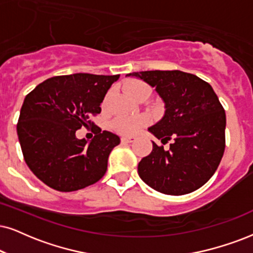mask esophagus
<instances>
[{"label": "esophagus", "mask_w": 253, "mask_h": 253, "mask_svg": "<svg viewBox=\"0 0 253 253\" xmlns=\"http://www.w3.org/2000/svg\"><path fill=\"white\" fill-rule=\"evenodd\" d=\"M134 141H135V139H134V137H127V136L121 137V142H123V143H130V142H134Z\"/></svg>", "instance_id": "34e87169"}]
</instances>
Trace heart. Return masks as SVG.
Here are the masks:
<instances>
[{"label": "heart", "mask_w": 253, "mask_h": 253, "mask_svg": "<svg viewBox=\"0 0 253 253\" xmlns=\"http://www.w3.org/2000/svg\"><path fill=\"white\" fill-rule=\"evenodd\" d=\"M125 91L129 95L130 98L136 99L137 95L142 93L146 89H150L145 83L140 81H128L125 83L124 85ZM149 123V118L147 116H139V117H120L113 123L114 128L121 134L125 135H133L136 134L143 126H146Z\"/></svg>", "instance_id": "b5f03b06"}]
</instances>
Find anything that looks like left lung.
Here are the masks:
<instances>
[{"label":"left lung","mask_w":253,"mask_h":253,"mask_svg":"<svg viewBox=\"0 0 253 253\" xmlns=\"http://www.w3.org/2000/svg\"><path fill=\"white\" fill-rule=\"evenodd\" d=\"M135 77L155 88L165 103V114L148 130L168 150L153 142L149 155L137 166V174L162 194L184 195L209 181L225 148V112L211 85L191 73L141 71Z\"/></svg>","instance_id":"obj_1"}]
</instances>
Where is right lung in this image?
Listing matches in <instances>:
<instances>
[{"mask_svg": "<svg viewBox=\"0 0 253 253\" xmlns=\"http://www.w3.org/2000/svg\"><path fill=\"white\" fill-rule=\"evenodd\" d=\"M120 75L75 73L46 79L22 105L17 135L28 167L58 191H75L95 183L107 169L108 155L120 137L93 126L88 117L101 112L108 88ZM92 124L96 135L87 143L75 130Z\"/></svg>", "mask_w": 253, "mask_h": 253, "instance_id": "1", "label": "right lung"}]
</instances>
